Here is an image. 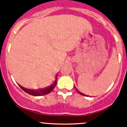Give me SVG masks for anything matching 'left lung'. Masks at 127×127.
Segmentation results:
<instances>
[{
  "mask_svg": "<svg viewBox=\"0 0 127 127\" xmlns=\"http://www.w3.org/2000/svg\"><path fill=\"white\" fill-rule=\"evenodd\" d=\"M75 89H76V90H77V92H78V93H79V94H80V95H83V96H88L85 95V94H83V93H81V92H79V90H77V88H75Z\"/></svg>",
  "mask_w": 127,
  "mask_h": 127,
  "instance_id": "1",
  "label": "left lung"
}]
</instances>
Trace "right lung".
<instances>
[{"instance_id": "1", "label": "right lung", "mask_w": 127, "mask_h": 127, "mask_svg": "<svg viewBox=\"0 0 127 127\" xmlns=\"http://www.w3.org/2000/svg\"><path fill=\"white\" fill-rule=\"evenodd\" d=\"M56 80L57 79L55 80L54 82L50 85V86L48 87L47 88H42V89H40V90H30V89H27V88H25L24 87H23L22 86H21L20 85H19V86L20 87V88L25 92L26 93H28V94L31 95H32V96H43V95H45L48 94L49 93H50L51 92L54 90L55 87L56 85Z\"/></svg>"}]
</instances>
